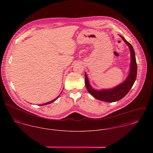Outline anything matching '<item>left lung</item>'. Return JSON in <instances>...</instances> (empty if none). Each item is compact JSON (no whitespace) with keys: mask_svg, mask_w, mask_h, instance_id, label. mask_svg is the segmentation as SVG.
I'll return each mask as SVG.
<instances>
[{"mask_svg":"<svg viewBox=\"0 0 153 153\" xmlns=\"http://www.w3.org/2000/svg\"><path fill=\"white\" fill-rule=\"evenodd\" d=\"M120 36L126 42V44L128 46L131 53L130 69L127 79L123 83L114 88L108 89L96 90L90 85L87 75L86 73H85V86L88 91L94 98L100 101L107 102H112L120 100L128 93L136 79L137 65L134 49L131 44L127 42L123 36L121 35H120Z\"/></svg>","mask_w":153,"mask_h":153,"instance_id":"left-lung-1","label":"left lung"}]
</instances>
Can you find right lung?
<instances>
[{"instance_id":"add662e5","label":"right lung","mask_w":153,"mask_h":153,"mask_svg":"<svg viewBox=\"0 0 153 153\" xmlns=\"http://www.w3.org/2000/svg\"><path fill=\"white\" fill-rule=\"evenodd\" d=\"M59 96H58L55 99H54V100H52V101H51L50 102H46V103H45V104H41V105H48V104H51V103H52V102H54L55 100H56L58 98H59Z\"/></svg>"}]
</instances>
